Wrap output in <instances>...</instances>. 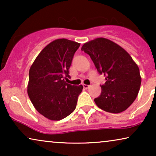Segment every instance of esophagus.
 I'll return each instance as SVG.
<instances>
[{
    "label": "esophagus",
    "mask_w": 156,
    "mask_h": 156,
    "mask_svg": "<svg viewBox=\"0 0 156 156\" xmlns=\"http://www.w3.org/2000/svg\"><path fill=\"white\" fill-rule=\"evenodd\" d=\"M89 85H87V84H83V87H84V89H89Z\"/></svg>",
    "instance_id": "esophagus-1"
}]
</instances>
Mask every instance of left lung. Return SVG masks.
Wrapping results in <instances>:
<instances>
[{
  "mask_svg": "<svg viewBox=\"0 0 156 156\" xmlns=\"http://www.w3.org/2000/svg\"><path fill=\"white\" fill-rule=\"evenodd\" d=\"M82 50L105 76L101 94L94 99L98 107L114 114L127 109L137 97L141 84L139 68L132 57L119 44L103 37L84 44Z\"/></svg>",
  "mask_w": 156,
  "mask_h": 156,
  "instance_id": "8db88e82",
  "label": "left lung"
}]
</instances>
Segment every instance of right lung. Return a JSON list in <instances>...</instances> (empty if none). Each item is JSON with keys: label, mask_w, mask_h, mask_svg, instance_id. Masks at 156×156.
<instances>
[{"label": "right lung", "mask_w": 156, "mask_h": 156, "mask_svg": "<svg viewBox=\"0 0 156 156\" xmlns=\"http://www.w3.org/2000/svg\"><path fill=\"white\" fill-rule=\"evenodd\" d=\"M80 44L67 39L50 42L36 57L29 71L27 94L36 110L50 120L59 121L75 109L83 86L66 83Z\"/></svg>", "instance_id": "add662e5"}]
</instances>
